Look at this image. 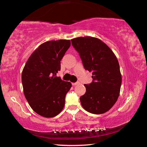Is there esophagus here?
Listing matches in <instances>:
<instances>
[{
  "mask_svg": "<svg viewBox=\"0 0 147 147\" xmlns=\"http://www.w3.org/2000/svg\"><path fill=\"white\" fill-rule=\"evenodd\" d=\"M78 84H79L78 82H75V83H72V85H73V86H75L76 85H78Z\"/></svg>",
  "mask_w": 147,
  "mask_h": 147,
  "instance_id": "obj_1",
  "label": "esophagus"
}]
</instances>
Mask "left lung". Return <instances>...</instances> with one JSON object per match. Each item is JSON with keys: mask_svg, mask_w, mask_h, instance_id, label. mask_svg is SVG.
Wrapping results in <instances>:
<instances>
[{"mask_svg": "<svg viewBox=\"0 0 147 147\" xmlns=\"http://www.w3.org/2000/svg\"><path fill=\"white\" fill-rule=\"evenodd\" d=\"M71 41L84 68L93 75V82L84 85L86 93L80 98L82 106L89 113H106L115 104L120 94L122 77L117 57L106 43L96 38L80 37Z\"/></svg>", "mask_w": 147, "mask_h": 147, "instance_id": "1", "label": "left lung"}]
</instances>
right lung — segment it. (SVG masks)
<instances>
[{"mask_svg": "<svg viewBox=\"0 0 147 147\" xmlns=\"http://www.w3.org/2000/svg\"><path fill=\"white\" fill-rule=\"evenodd\" d=\"M70 46V40L66 39L45 42L32 53L22 72L24 96L35 112L44 117H54L61 112L72 86L56 76Z\"/></svg>", "mask_w": 147, "mask_h": 147, "instance_id": "1", "label": "right lung"}]
</instances>
